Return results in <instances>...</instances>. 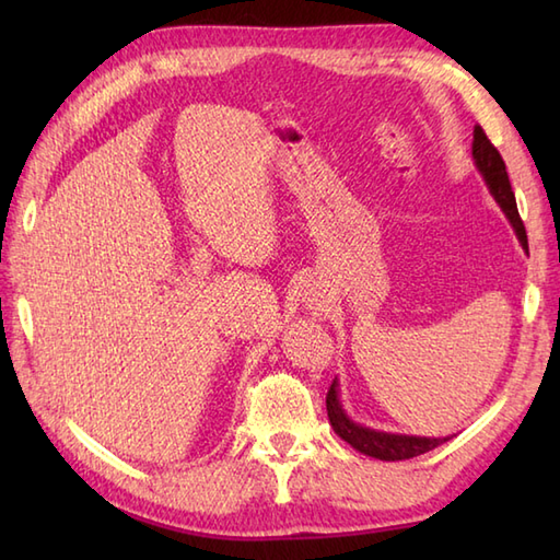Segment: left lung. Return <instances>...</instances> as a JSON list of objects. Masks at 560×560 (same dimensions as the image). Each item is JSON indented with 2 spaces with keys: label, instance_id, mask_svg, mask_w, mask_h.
Here are the masks:
<instances>
[{
  "label": "left lung",
  "instance_id": "left-lung-1",
  "mask_svg": "<svg viewBox=\"0 0 560 560\" xmlns=\"http://www.w3.org/2000/svg\"><path fill=\"white\" fill-rule=\"evenodd\" d=\"M471 156H474V163H477V168L486 180V185H489L493 199L498 201V207L503 209L508 221L513 223V229L520 237L522 247L527 249V231H525V223H522L520 213H517V201H515L513 187H510L505 161H503L501 153H498V149L491 144V139L486 137V132L479 125L474 127ZM327 416H329L331 428H335V433L341 440H347V443L353 450L363 452V455H368V457L385 459V462H399V459L419 457V455H423V452L443 445L445 440H450V438H419V435L383 433V431H373V428H365L361 423L351 421L347 411L341 409L337 380L331 383V387L327 392Z\"/></svg>",
  "mask_w": 560,
  "mask_h": 560
}]
</instances>
